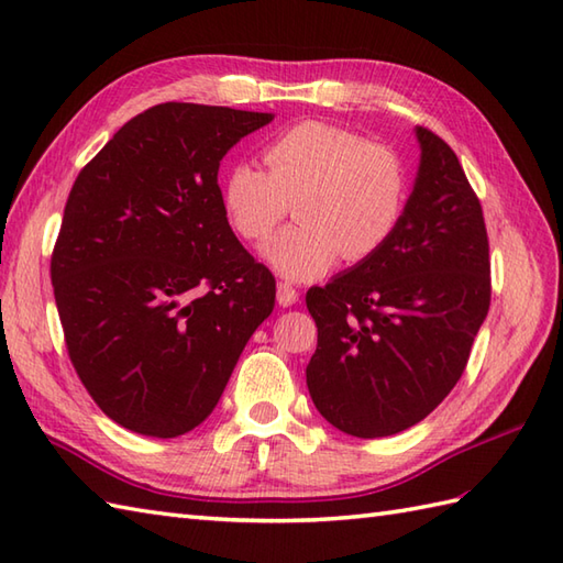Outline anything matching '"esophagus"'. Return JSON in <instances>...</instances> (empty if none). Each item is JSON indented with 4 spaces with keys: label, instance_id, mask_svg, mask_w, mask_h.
I'll list each match as a JSON object with an SVG mask.
<instances>
[{
    "label": "esophagus",
    "instance_id": "obj_1",
    "mask_svg": "<svg viewBox=\"0 0 563 563\" xmlns=\"http://www.w3.org/2000/svg\"><path fill=\"white\" fill-rule=\"evenodd\" d=\"M275 297H278V305L280 307H290V305H295L297 302V290L292 288L290 283H278V290H275Z\"/></svg>",
    "mask_w": 563,
    "mask_h": 563
}]
</instances>
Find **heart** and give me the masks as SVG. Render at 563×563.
Wrapping results in <instances>:
<instances>
[{
	"label": "heart",
	"mask_w": 563,
	"mask_h": 563,
	"mask_svg": "<svg viewBox=\"0 0 563 563\" xmlns=\"http://www.w3.org/2000/svg\"><path fill=\"white\" fill-rule=\"evenodd\" d=\"M268 172L236 162L220 181L232 230L263 242L297 200V222L263 244L261 258L288 280H314L339 256L363 261L397 232L409 200V172L397 152L351 128L302 121L275 135Z\"/></svg>",
	"instance_id": "b5f03b06"
}]
</instances>
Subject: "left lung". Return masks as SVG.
Listing matches in <instances>:
<instances>
[{
	"label": "left lung",
	"mask_w": 563,
	"mask_h": 563,
	"mask_svg": "<svg viewBox=\"0 0 563 563\" xmlns=\"http://www.w3.org/2000/svg\"><path fill=\"white\" fill-rule=\"evenodd\" d=\"M416 181L397 232L324 288H309L317 411L355 438L401 433L448 397L492 302L482 202L448 142L416 128Z\"/></svg>",
	"instance_id": "8db88e82"
}]
</instances>
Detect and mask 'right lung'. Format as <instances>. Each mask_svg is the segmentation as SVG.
<instances>
[{
  "mask_svg": "<svg viewBox=\"0 0 563 563\" xmlns=\"http://www.w3.org/2000/svg\"><path fill=\"white\" fill-rule=\"evenodd\" d=\"M273 113L159 103L79 172L51 278L67 351L99 409L176 438L218 406L275 278L239 244L220 162Z\"/></svg>",
  "mask_w": 563,
  "mask_h": 563,
  "instance_id": "add662e5",
  "label": "right lung"
}]
</instances>
